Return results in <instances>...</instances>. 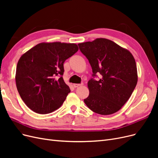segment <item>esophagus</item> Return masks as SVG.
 I'll list each match as a JSON object with an SVG mask.
<instances>
[{
	"mask_svg": "<svg viewBox=\"0 0 158 158\" xmlns=\"http://www.w3.org/2000/svg\"><path fill=\"white\" fill-rule=\"evenodd\" d=\"M80 85H82V84H73V87H74V88H78V87L80 86Z\"/></svg>",
	"mask_w": 158,
	"mask_h": 158,
	"instance_id": "esophagus-1",
	"label": "esophagus"
}]
</instances>
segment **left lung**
I'll use <instances>...</instances> for the list:
<instances>
[{
	"instance_id": "left-lung-1",
	"label": "left lung",
	"mask_w": 158,
	"mask_h": 158,
	"mask_svg": "<svg viewBox=\"0 0 158 158\" xmlns=\"http://www.w3.org/2000/svg\"><path fill=\"white\" fill-rule=\"evenodd\" d=\"M92 66L93 76L88 82V97L84 101L95 113L107 115L117 112L130 98L138 82L135 59L131 52L115 43L97 38L78 44Z\"/></svg>"
}]
</instances>
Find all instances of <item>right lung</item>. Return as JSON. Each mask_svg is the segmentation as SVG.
Returning <instances> with one entry per match:
<instances>
[{
	"mask_svg": "<svg viewBox=\"0 0 158 158\" xmlns=\"http://www.w3.org/2000/svg\"><path fill=\"white\" fill-rule=\"evenodd\" d=\"M78 51L75 44L43 42L21 56L16 66V87L33 111L48 114L63 105L70 92L62 76L63 64ZM58 75L61 77L57 79Z\"/></svg>",
	"mask_w": 158,
	"mask_h": 158,
	"instance_id": "add662e5",
	"label": "right lung"
}]
</instances>
